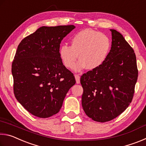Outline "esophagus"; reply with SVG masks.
<instances>
[{
	"label": "esophagus",
	"mask_w": 146,
	"mask_h": 146,
	"mask_svg": "<svg viewBox=\"0 0 146 146\" xmlns=\"http://www.w3.org/2000/svg\"><path fill=\"white\" fill-rule=\"evenodd\" d=\"M75 79H76V82L77 83V84H79L80 82V75H78V74H75Z\"/></svg>",
	"instance_id": "obj_1"
}]
</instances>
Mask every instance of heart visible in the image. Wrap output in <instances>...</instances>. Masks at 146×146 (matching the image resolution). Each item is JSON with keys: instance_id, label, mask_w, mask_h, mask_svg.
<instances>
[{"instance_id": "heart-1", "label": "heart", "mask_w": 146, "mask_h": 146, "mask_svg": "<svg viewBox=\"0 0 146 146\" xmlns=\"http://www.w3.org/2000/svg\"><path fill=\"white\" fill-rule=\"evenodd\" d=\"M71 46L63 44L59 48V55L67 68H73L78 56L79 61L75 70L81 71L87 68L92 70L104 62L110 52L111 42L106 35L86 29L71 38Z\"/></svg>"}]
</instances>
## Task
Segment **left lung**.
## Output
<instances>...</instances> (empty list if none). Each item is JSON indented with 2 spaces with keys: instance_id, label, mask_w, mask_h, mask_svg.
I'll use <instances>...</instances> for the list:
<instances>
[{
  "instance_id": "1",
  "label": "left lung",
  "mask_w": 146,
  "mask_h": 146,
  "mask_svg": "<svg viewBox=\"0 0 146 146\" xmlns=\"http://www.w3.org/2000/svg\"><path fill=\"white\" fill-rule=\"evenodd\" d=\"M110 31L111 48L104 62L80 78L83 110L88 117L99 122L114 119L126 110L138 78L134 50L122 34Z\"/></svg>"
}]
</instances>
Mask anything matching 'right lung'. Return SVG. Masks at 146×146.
I'll use <instances>...</instances> for the list:
<instances>
[{"label":"right lung","mask_w":146,"mask_h":146,"mask_svg":"<svg viewBox=\"0 0 146 146\" xmlns=\"http://www.w3.org/2000/svg\"><path fill=\"white\" fill-rule=\"evenodd\" d=\"M75 28L40 27L18 46L11 66L15 97L34 116L48 118L56 114L76 83L59 55L61 41Z\"/></svg>","instance_id":"1"}]
</instances>
